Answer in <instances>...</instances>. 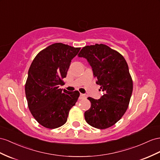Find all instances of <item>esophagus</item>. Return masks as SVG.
<instances>
[{
    "label": "esophagus",
    "mask_w": 160,
    "mask_h": 160,
    "mask_svg": "<svg viewBox=\"0 0 160 160\" xmlns=\"http://www.w3.org/2000/svg\"><path fill=\"white\" fill-rule=\"evenodd\" d=\"M87 97V95H84V94H82L80 93V99H83V98Z\"/></svg>",
    "instance_id": "34e87169"
}]
</instances>
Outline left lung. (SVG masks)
Segmentation results:
<instances>
[{"label":"left lung","mask_w":160,"mask_h":160,"mask_svg":"<svg viewBox=\"0 0 160 160\" xmlns=\"http://www.w3.org/2000/svg\"><path fill=\"white\" fill-rule=\"evenodd\" d=\"M87 60L96 83L103 95L99 99L88 97L91 108L84 112L86 122L96 128L105 129L119 121L128 109L132 80L125 59L103 44L86 46L78 55Z\"/></svg>","instance_id":"1"}]
</instances>
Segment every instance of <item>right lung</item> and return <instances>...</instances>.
<instances>
[{
    "label": "right lung",
    "mask_w": 160,
    "mask_h": 160,
    "mask_svg": "<svg viewBox=\"0 0 160 160\" xmlns=\"http://www.w3.org/2000/svg\"><path fill=\"white\" fill-rule=\"evenodd\" d=\"M80 48L55 43L35 57L28 70L25 92L32 116L45 128L54 129L67 122L69 112L80 96L59 88L73 57Z\"/></svg>",
    "instance_id": "right-lung-1"
}]
</instances>
